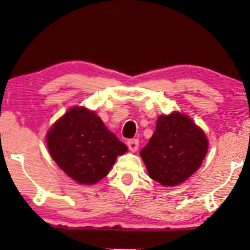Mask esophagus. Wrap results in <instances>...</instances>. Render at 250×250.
I'll return each instance as SVG.
<instances>
[{"instance_id":"esophagus-1","label":"esophagus","mask_w":250,"mask_h":250,"mask_svg":"<svg viewBox=\"0 0 250 250\" xmlns=\"http://www.w3.org/2000/svg\"><path fill=\"white\" fill-rule=\"evenodd\" d=\"M128 146L132 152L137 151L138 147H139V140H138V139H130V140L128 141Z\"/></svg>"}]
</instances>
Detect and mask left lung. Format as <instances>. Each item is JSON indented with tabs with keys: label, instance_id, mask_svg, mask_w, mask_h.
<instances>
[{
	"label": "left lung",
	"instance_id": "1",
	"mask_svg": "<svg viewBox=\"0 0 250 250\" xmlns=\"http://www.w3.org/2000/svg\"><path fill=\"white\" fill-rule=\"evenodd\" d=\"M208 141L191 118L174 111L158 118L149 143L140 151L152 180L164 186H176L202 166Z\"/></svg>",
	"mask_w": 250,
	"mask_h": 250
}]
</instances>
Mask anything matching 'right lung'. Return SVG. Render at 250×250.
Instances as JSON below:
<instances>
[{"label":"right lung","mask_w":250,"mask_h":250,"mask_svg":"<svg viewBox=\"0 0 250 250\" xmlns=\"http://www.w3.org/2000/svg\"><path fill=\"white\" fill-rule=\"evenodd\" d=\"M49 154L79 184L92 185L108 174L117 156L128 151L103 120L84 107H73L46 134Z\"/></svg>","instance_id":"right-lung-1"}]
</instances>
